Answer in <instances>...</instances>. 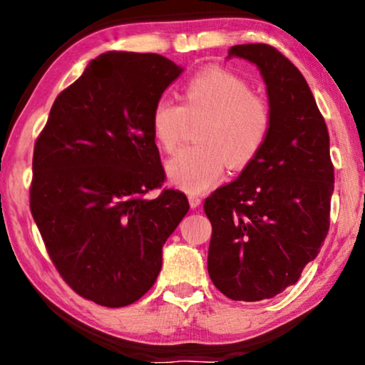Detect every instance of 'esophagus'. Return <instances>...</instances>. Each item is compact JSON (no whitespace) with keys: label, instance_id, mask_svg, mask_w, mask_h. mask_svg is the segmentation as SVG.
<instances>
[{"label":"esophagus","instance_id":"obj_1","mask_svg":"<svg viewBox=\"0 0 365 365\" xmlns=\"http://www.w3.org/2000/svg\"><path fill=\"white\" fill-rule=\"evenodd\" d=\"M187 199H189V204H191V207H192V209L199 207V204H201V197H199V196H194V194H191V196H189Z\"/></svg>","mask_w":365,"mask_h":365}]
</instances>
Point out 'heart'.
I'll return each instance as SVG.
<instances>
[{"instance_id": "heart-1", "label": "heart", "mask_w": 365, "mask_h": 365, "mask_svg": "<svg viewBox=\"0 0 365 365\" xmlns=\"http://www.w3.org/2000/svg\"><path fill=\"white\" fill-rule=\"evenodd\" d=\"M182 104L159 98L151 113L156 141L173 153L186 136L189 123L199 124L196 146L168 161V176L187 192L216 186L229 168L241 169L262 151L271 133L272 113L246 79L226 69H204L182 86Z\"/></svg>"}]
</instances>
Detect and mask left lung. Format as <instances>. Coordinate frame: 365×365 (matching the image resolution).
Here are the masks:
<instances>
[{
    "mask_svg": "<svg viewBox=\"0 0 365 365\" xmlns=\"http://www.w3.org/2000/svg\"><path fill=\"white\" fill-rule=\"evenodd\" d=\"M229 56L256 64L267 86L271 133L236 181L204 201L212 224L207 271L232 301L271 299L316 259L331 224L334 166L329 133L301 71L264 43Z\"/></svg>",
    "mask_w": 365,
    "mask_h": 365,
    "instance_id": "1",
    "label": "left lung"
}]
</instances>
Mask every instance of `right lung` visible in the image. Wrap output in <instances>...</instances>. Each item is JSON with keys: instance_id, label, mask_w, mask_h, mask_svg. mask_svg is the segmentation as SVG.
<instances>
[{"instance_id": "right-lung-1", "label": "right lung", "mask_w": 365, "mask_h": 365, "mask_svg": "<svg viewBox=\"0 0 365 365\" xmlns=\"http://www.w3.org/2000/svg\"><path fill=\"white\" fill-rule=\"evenodd\" d=\"M181 73L156 53L99 54L58 94L34 143V222L63 281L99 306H129L153 287L189 211L178 189L145 197L166 179L151 113Z\"/></svg>"}]
</instances>
